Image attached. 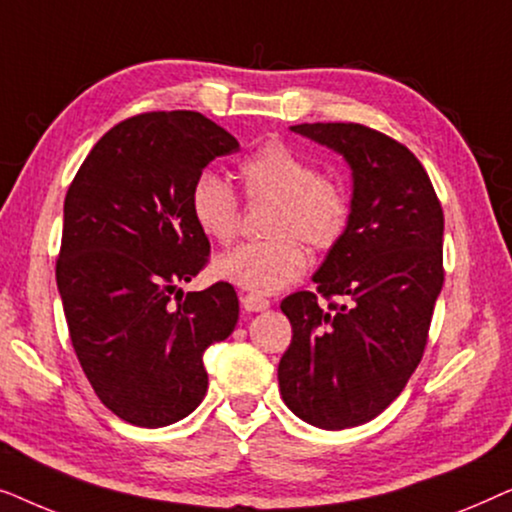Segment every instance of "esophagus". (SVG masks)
Masks as SVG:
<instances>
[{"mask_svg":"<svg viewBox=\"0 0 512 512\" xmlns=\"http://www.w3.org/2000/svg\"><path fill=\"white\" fill-rule=\"evenodd\" d=\"M242 307H244V312H249V314L265 312L270 307V300L254 296V293H242Z\"/></svg>","mask_w":512,"mask_h":512,"instance_id":"34e87169","label":"esophagus"}]
</instances>
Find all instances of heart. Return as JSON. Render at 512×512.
Returning <instances> with one entry per match:
<instances>
[{"mask_svg":"<svg viewBox=\"0 0 512 512\" xmlns=\"http://www.w3.org/2000/svg\"><path fill=\"white\" fill-rule=\"evenodd\" d=\"M240 177L249 200H270L272 214L265 242H244L214 261L216 277L251 293H277L303 275L307 251L331 249L347 228L345 193L319 179L317 167L284 144H268L242 160ZM191 214L198 228L216 242L233 240L240 221L237 198L219 174L205 172L191 191Z\"/></svg>","mask_w":512,"mask_h":512,"instance_id":"obj_1","label":"heart"}]
</instances>
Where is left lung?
Here are the masks:
<instances>
[{"label": "left lung", "instance_id": "8db88e82", "mask_svg": "<svg viewBox=\"0 0 512 512\" xmlns=\"http://www.w3.org/2000/svg\"><path fill=\"white\" fill-rule=\"evenodd\" d=\"M291 132L342 156L352 172L347 228L312 275L282 300L293 338L279 391L293 415L326 431L375 419L422 361L443 289V209L403 144L359 123H300Z\"/></svg>", "mask_w": 512, "mask_h": 512}]
</instances>
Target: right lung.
Masks as SVG:
<instances>
[{"mask_svg": "<svg viewBox=\"0 0 512 512\" xmlns=\"http://www.w3.org/2000/svg\"><path fill=\"white\" fill-rule=\"evenodd\" d=\"M237 149L198 111H153L111 128L69 186L58 291L83 373L123 422L158 429L191 415L207 391L202 356L235 331L233 286L184 296L179 284L209 254L195 179Z\"/></svg>", "mask_w": 512, "mask_h": 512, "instance_id": "obj_1", "label": "right lung"}]
</instances>
